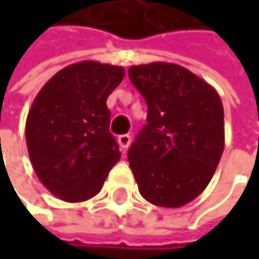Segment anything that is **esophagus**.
<instances>
[{
	"label": "esophagus",
	"instance_id": "34e87169",
	"mask_svg": "<svg viewBox=\"0 0 259 259\" xmlns=\"http://www.w3.org/2000/svg\"><path fill=\"white\" fill-rule=\"evenodd\" d=\"M132 142V136L130 135H120L118 136V145L123 148V150H127Z\"/></svg>",
	"mask_w": 259,
	"mask_h": 259
}]
</instances>
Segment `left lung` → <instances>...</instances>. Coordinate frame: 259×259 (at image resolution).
Wrapping results in <instances>:
<instances>
[{
  "instance_id": "1",
  "label": "left lung",
  "mask_w": 259,
  "mask_h": 259,
  "mask_svg": "<svg viewBox=\"0 0 259 259\" xmlns=\"http://www.w3.org/2000/svg\"><path fill=\"white\" fill-rule=\"evenodd\" d=\"M129 78L148 106L127 154L139 193L159 207H183L204 192L222 157V100L210 83L172 63L132 66Z\"/></svg>"
}]
</instances>
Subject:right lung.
Segmentation results:
<instances>
[{
    "mask_svg": "<svg viewBox=\"0 0 259 259\" xmlns=\"http://www.w3.org/2000/svg\"><path fill=\"white\" fill-rule=\"evenodd\" d=\"M121 66L80 61L49 79L28 112L25 138L41 184L66 202L96 196L120 160L109 132V94L121 83Z\"/></svg>",
    "mask_w": 259,
    "mask_h": 259,
    "instance_id": "right-lung-1",
    "label": "right lung"
}]
</instances>
